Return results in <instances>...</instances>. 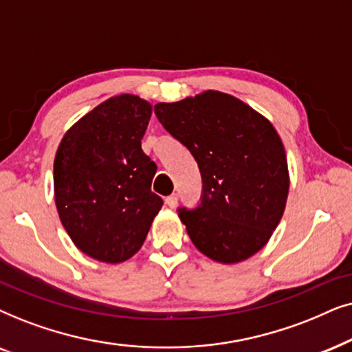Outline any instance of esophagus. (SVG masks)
Here are the masks:
<instances>
[{
  "mask_svg": "<svg viewBox=\"0 0 352 352\" xmlns=\"http://www.w3.org/2000/svg\"><path fill=\"white\" fill-rule=\"evenodd\" d=\"M177 203H179V196H177V195H170V196H167V198H166V204L170 209L177 208Z\"/></svg>",
  "mask_w": 352,
  "mask_h": 352,
  "instance_id": "esophagus-1",
  "label": "esophagus"
}]
</instances>
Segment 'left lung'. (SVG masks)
Returning a JSON list of instances; mask_svg holds the SVG:
<instances>
[{"label":"left lung","instance_id":"obj_1","mask_svg":"<svg viewBox=\"0 0 352 352\" xmlns=\"http://www.w3.org/2000/svg\"><path fill=\"white\" fill-rule=\"evenodd\" d=\"M164 129L185 144L203 177V199L179 217L206 257L219 264L250 259L282 220L289 190L282 138L245 101L208 90L154 106Z\"/></svg>","mask_w":352,"mask_h":352}]
</instances>
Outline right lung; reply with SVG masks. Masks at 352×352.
Here are the masks:
<instances>
[{
	"label": "right lung",
	"mask_w": 352,
	"mask_h": 352,
	"mask_svg": "<svg viewBox=\"0 0 352 352\" xmlns=\"http://www.w3.org/2000/svg\"><path fill=\"white\" fill-rule=\"evenodd\" d=\"M153 114L137 95L112 96L64 133L54 157V201L65 232L87 256L120 264L137 254L162 199L156 164L142 149Z\"/></svg>",
	"instance_id": "right-lung-1"
}]
</instances>
